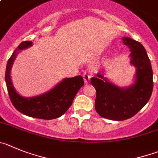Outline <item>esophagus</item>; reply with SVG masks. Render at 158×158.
Instances as JSON below:
<instances>
[{
	"label": "esophagus",
	"instance_id": "esophagus-1",
	"mask_svg": "<svg viewBox=\"0 0 158 158\" xmlns=\"http://www.w3.org/2000/svg\"><path fill=\"white\" fill-rule=\"evenodd\" d=\"M83 78H84V81H85V83L87 84V83H89V81H90L91 76L89 74H87L86 73H83Z\"/></svg>",
	"mask_w": 158,
	"mask_h": 158
}]
</instances>
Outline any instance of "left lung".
<instances>
[{"instance_id":"1","label":"left lung","mask_w":158,"mask_h":158,"mask_svg":"<svg viewBox=\"0 0 158 158\" xmlns=\"http://www.w3.org/2000/svg\"><path fill=\"white\" fill-rule=\"evenodd\" d=\"M131 52L130 63L136 69L135 81L129 87L121 88L97 73L91 79L96 90L95 110L101 117L113 121L132 118L147 103L153 92V70L147 51L136 40L122 37Z\"/></svg>"}]
</instances>
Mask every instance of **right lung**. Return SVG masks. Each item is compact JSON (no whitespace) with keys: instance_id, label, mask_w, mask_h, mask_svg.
<instances>
[{"instance_id":"add662e5","label":"right lung","mask_w":158,"mask_h":158,"mask_svg":"<svg viewBox=\"0 0 158 158\" xmlns=\"http://www.w3.org/2000/svg\"><path fill=\"white\" fill-rule=\"evenodd\" d=\"M32 44L30 40L22 42L8 59L5 71V82L10 99L17 110L29 117L44 120L58 118L63 115L72 105L75 95L85 84L83 77L76 76L64 78L45 93L29 98L22 96L13 86L10 73L18 53L30 48Z\"/></svg>"}]
</instances>
